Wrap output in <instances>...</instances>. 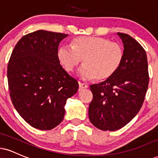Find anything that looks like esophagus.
<instances>
[{"instance_id":"esophagus-1","label":"esophagus","mask_w":158,"mask_h":158,"mask_svg":"<svg viewBox=\"0 0 158 158\" xmlns=\"http://www.w3.org/2000/svg\"><path fill=\"white\" fill-rule=\"evenodd\" d=\"M79 90H82V89L87 88V87H88V85L87 84H85V83L79 82Z\"/></svg>"}]
</instances>
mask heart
<instances>
[{
  "instance_id": "obj_1",
  "label": "heart",
  "mask_w": 158,
  "mask_h": 158,
  "mask_svg": "<svg viewBox=\"0 0 158 158\" xmlns=\"http://www.w3.org/2000/svg\"><path fill=\"white\" fill-rule=\"evenodd\" d=\"M58 58L65 71L72 72L81 63V79L97 80L109 79L118 71L123 59V49L119 43L98 37H80L73 40L71 48L62 46Z\"/></svg>"
}]
</instances>
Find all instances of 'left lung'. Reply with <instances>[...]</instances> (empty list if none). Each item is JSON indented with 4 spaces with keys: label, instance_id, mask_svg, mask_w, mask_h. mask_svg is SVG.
Here are the masks:
<instances>
[{
    "label": "left lung",
    "instance_id": "left-lung-1",
    "mask_svg": "<svg viewBox=\"0 0 158 158\" xmlns=\"http://www.w3.org/2000/svg\"><path fill=\"white\" fill-rule=\"evenodd\" d=\"M117 35L123 44L122 63L109 79L90 85L89 119L104 131L118 130L132 121L142 107L149 85L145 50L130 35Z\"/></svg>",
    "mask_w": 158,
    "mask_h": 158
}]
</instances>
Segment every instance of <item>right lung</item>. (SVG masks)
<instances>
[{
    "instance_id": "right-lung-1",
    "label": "right lung",
    "mask_w": 158,
    "mask_h": 158,
    "mask_svg": "<svg viewBox=\"0 0 158 158\" xmlns=\"http://www.w3.org/2000/svg\"><path fill=\"white\" fill-rule=\"evenodd\" d=\"M68 35L38 30L15 46L7 70L9 94L18 113L31 127L50 130L62 122L64 105L79 88L60 64V43Z\"/></svg>"
}]
</instances>
